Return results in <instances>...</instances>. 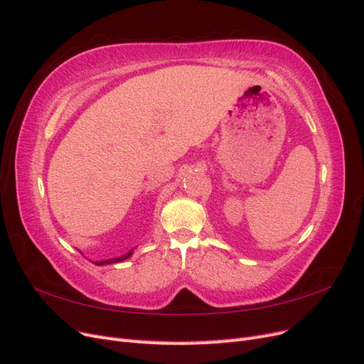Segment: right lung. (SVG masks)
Wrapping results in <instances>:
<instances>
[{
	"label": "right lung",
	"instance_id": "obj_1",
	"mask_svg": "<svg viewBox=\"0 0 364 364\" xmlns=\"http://www.w3.org/2000/svg\"><path fill=\"white\" fill-rule=\"evenodd\" d=\"M133 251L134 250H132V251H128L127 254H124V255H121V257H114V259H107V260H100V262H93L95 264H98V266H102V264H112V263H121V262H124V260H127V259H130V257L133 255Z\"/></svg>",
	"mask_w": 364,
	"mask_h": 364
}]
</instances>
